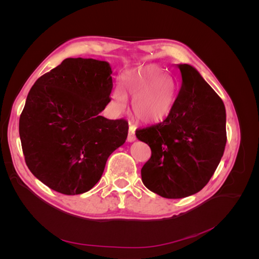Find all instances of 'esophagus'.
<instances>
[{
    "label": "esophagus",
    "mask_w": 259,
    "mask_h": 259,
    "mask_svg": "<svg viewBox=\"0 0 259 259\" xmlns=\"http://www.w3.org/2000/svg\"><path fill=\"white\" fill-rule=\"evenodd\" d=\"M136 140V136H135V132H134V128L130 127V131H128V135H127V142L128 143H134Z\"/></svg>",
    "instance_id": "34e87169"
}]
</instances>
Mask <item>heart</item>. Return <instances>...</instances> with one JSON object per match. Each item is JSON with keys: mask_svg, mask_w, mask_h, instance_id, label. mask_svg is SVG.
Listing matches in <instances>:
<instances>
[{"mask_svg": "<svg viewBox=\"0 0 259 259\" xmlns=\"http://www.w3.org/2000/svg\"><path fill=\"white\" fill-rule=\"evenodd\" d=\"M126 97L133 98L132 114L144 124L163 121L174 104L173 86L155 65L137 68L124 77L122 89H115L110 97V105L115 112L124 110Z\"/></svg>", "mask_w": 259, "mask_h": 259, "instance_id": "heart-1", "label": "heart"}]
</instances>
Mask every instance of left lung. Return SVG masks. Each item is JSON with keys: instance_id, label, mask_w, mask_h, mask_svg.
Segmentation results:
<instances>
[{"instance_id": "left-lung-1", "label": "left lung", "mask_w": 259, "mask_h": 259, "mask_svg": "<svg viewBox=\"0 0 259 259\" xmlns=\"http://www.w3.org/2000/svg\"><path fill=\"white\" fill-rule=\"evenodd\" d=\"M180 90L165 120L136 132L151 148L142 168L149 190L166 199H182L202 190L225 151L226 108L194 67L177 65Z\"/></svg>"}]
</instances>
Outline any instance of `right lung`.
I'll return each mask as SVG.
<instances>
[{"label": "right lung", "instance_id": "1", "mask_svg": "<svg viewBox=\"0 0 259 259\" xmlns=\"http://www.w3.org/2000/svg\"><path fill=\"white\" fill-rule=\"evenodd\" d=\"M112 69L104 60L67 58L35 81L19 119L29 169L67 195L91 190L127 138L128 123L99 113L110 103Z\"/></svg>", "mask_w": 259, "mask_h": 259}]
</instances>
